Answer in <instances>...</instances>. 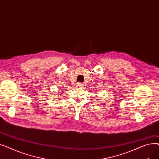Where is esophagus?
Instances as JSON below:
<instances>
[{"mask_svg": "<svg viewBox=\"0 0 159 159\" xmlns=\"http://www.w3.org/2000/svg\"><path fill=\"white\" fill-rule=\"evenodd\" d=\"M78 86H79V88H82V87L84 86V84H83L82 83H79V84H78Z\"/></svg>", "mask_w": 159, "mask_h": 159, "instance_id": "obj_1", "label": "esophagus"}]
</instances>
